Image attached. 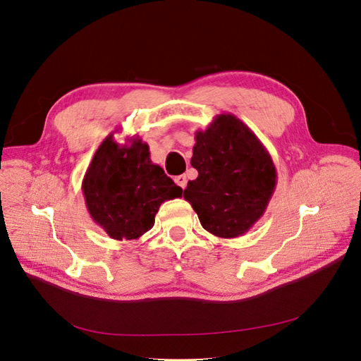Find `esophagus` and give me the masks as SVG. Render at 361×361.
Returning <instances> with one entry per match:
<instances>
[{"instance_id": "1", "label": "esophagus", "mask_w": 361, "mask_h": 361, "mask_svg": "<svg viewBox=\"0 0 361 361\" xmlns=\"http://www.w3.org/2000/svg\"><path fill=\"white\" fill-rule=\"evenodd\" d=\"M176 183L184 190L185 185H187V178H185V176H178V177H176Z\"/></svg>"}]
</instances>
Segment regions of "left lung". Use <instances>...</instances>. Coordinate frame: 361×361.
<instances>
[{"instance_id": "8db88e82", "label": "left lung", "mask_w": 361, "mask_h": 361, "mask_svg": "<svg viewBox=\"0 0 361 361\" xmlns=\"http://www.w3.org/2000/svg\"><path fill=\"white\" fill-rule=\"evenodd\" d=\"M184 199L206 231L221 238L247 233L262 218L275 192L276 169L267 147L233 114H219L196 131Z\"/></svg>"}]
</instances>
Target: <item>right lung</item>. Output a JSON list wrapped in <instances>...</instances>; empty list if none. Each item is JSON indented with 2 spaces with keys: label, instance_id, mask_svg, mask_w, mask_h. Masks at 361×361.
<instances>
[{
  "label": "right lung",
  "instance_id": "1",
  "mask_svg": "<svg viewBox=\"0 0 361 361\" xmlns=\"http://www.w3.org/2000/svg\"><path fill=\"white\" fill-rule=\"evenodd\" d=\"M114 133L94 152L82 192L92 219L111 238L139 240L154 226L159 206L181 197L183 188L150 161L139 136L118 143Z\"/></svg>",
  "mask_w": 361,
  "mask_h": 361
}]
</instances>
